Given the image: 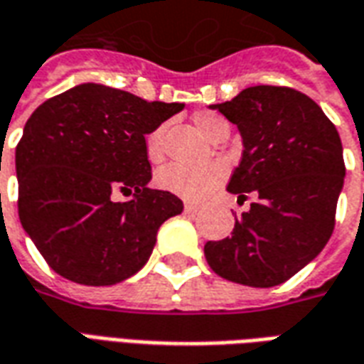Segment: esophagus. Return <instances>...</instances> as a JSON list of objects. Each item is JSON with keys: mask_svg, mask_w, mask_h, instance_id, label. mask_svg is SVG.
Here are the masks:
<instances>
[{"mask_svg": "<svg viewBox=\"0 0 364 364\" xmlns=\"http://www.w3.org/2000/svg\"><path fill=\"white\" fill-rule=\"evenodd\" d=\"M183 208H185V214H195L198 210L197 206L191 205V203H185V206H183Z\"/></svg>", "mask_w": 364, "mask_h": 364, "instance_id": "1", "label": "esophagus"}]
</instances>
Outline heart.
I'll return each mask as SVG.
<instances>
[{
    "mask_svg": "<svg viewBox=\"0 0 364 364\" xmlns=\"http://www.w3.org/2000/svg\"><path fill=\"white\" fill-rule=\"evenodd\" d=\"M195 127L203 136L208 140H216L220 136L230 134L228 120L222 114L213 111H198L193 117ZM164 127H156L150 130L146 138H144V151L146 158L151 164H159L164 159ZM228 169L220 161H213V164H205V166H167L159 169L156 175V183L159 189L173 193L177 197L185 198V200H203L206 198L214 189H218L222 183L226 181Z\"/></svg>",
    "mask_w": 364,
    "mask_h": 364,
    "instance_id": "obj_1",
    "label": "heart"
}]
</instances>
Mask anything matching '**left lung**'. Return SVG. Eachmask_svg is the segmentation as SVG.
I'll return each instance as SVG.
<instances>
[{
  "label": "left lung",
  "mask_w": 364,
  "mask_h": 364,
  "mask_svg": "<svg viewBox=\"0 0 364 364\" xmlns=\"http://www.w3.org/2000/svg\"><path fill=\"white\" fill-rule=\"evenodd\" d=\"M240 128L242 161L228 191L255 195L232 236L206 242L222 279L255 289L289 281L323 250L336 228L345 161L336 124L310 97L284 85L247 87L214 105Z\"/></svg>",
  "instance_id": "obj_1"
}]
</instances>
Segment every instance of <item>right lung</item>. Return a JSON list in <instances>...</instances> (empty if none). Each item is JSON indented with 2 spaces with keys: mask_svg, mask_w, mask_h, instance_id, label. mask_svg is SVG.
<instances>
[{
  "mask_svg": "<svg viewBox=\"0 0 364 364\" xmlns=\"http://www.w3.org/2000/svg\"><path fill=\"white\" fill-rule=\"evenodd\" d=\"M181 109L82 83L31 114L15 150L19 220L64 279L107 287L132 277L159 226L181 214V198L148 187L144 151L146 134ZM117 192L131 198L117 203Z\"/></svg>",
  "mask_w": 364,
  "mask_h": 364,
  "instance_id": "1",
  "label": "right lung"
}]
</instances>
